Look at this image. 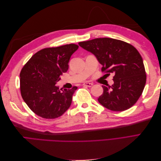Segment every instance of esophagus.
Returning <instances> with one entry per match:
<instances>
[{
    "instance_id": "34e87169",
    "label": "esophagus",
    "mask_w": 161,
    "mask_h": 161,
    "mask_svg": "<svg viewBox=\"0 0 161 161\" xmlns=\"http://www.w3.org/2000/svg\"><path fill=\"white\" fill-rule=\"evenodd\" d=\"M82 85L85 86H88V87H91L93 84L92 83H90V82H85V83L82 84Z\"/></svg>"
}]
</instances>
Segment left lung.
Listing matches in <instances>:
<instances>
[{
	"mask_svg": "<svg viewBox=\"0 0 161 161\" xmlns=\"http://www.w3.org/2000/svg\"><path fill=\"white\" fill-rule=\"evenodd\" d=\"M79 44L96 56L103 66L102 72L107 75H114V84L103 86L99 103L114 111H123L132 107L142 95L147 81L142 58L136 47L109 37L96 38Z\"/></svg>",
	"mask_w": 161,
	"mask_h": 161,
	"instance_id": "8db88e82",
	"label": "left lung"
}]
</instances>
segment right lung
<instances>
[{
    "label": "right lung",
    "instance_id": "obj_1",
    "mask_svg": "<svg viewBox=\"0 0 161 161\" xmlns=\"http://www.w3.org/2000/svg\"><path fill=\"white\" fill-rule=\"evenodd\" d=\"M79 46L74 43L47 47L36 53L20 72V91L30 109L45 119H55L70 108L72 95L77 89H59L56 84Z\"/></svg>",
    "mask_w": 161,
    "mask_h": 161
}]
</instances>
